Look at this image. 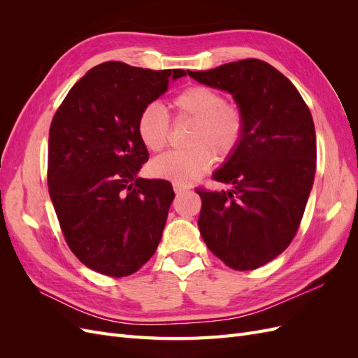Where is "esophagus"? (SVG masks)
Listing matches in <instances>:
<instances>
[{
  "label": "esophagus",
  "instance_id": "1",
  "mask_svg": "<svg viewBox=\"0 0 358 358\" xmlns=\"http://www.w3.org/2000/svg\"><path fill=\"white\" fill-rule=\"evenodd\" d=\"M173 188H175V192H176V194H180V192H183V191H187V189H188V187H185V185H179V183H173Z\"/></svg>",
  "mask_w": 358,
  "mask_h": 358
}]
</instances>
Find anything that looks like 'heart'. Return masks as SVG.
Returning a JSON list of instances; mask_svg holds the SVG:
<instances>
[{
  "mask_svg": "<svg viewBox=\"0 0 358 358\" xmlns=\"http://www.w3.org/2000/svg\"><path fill=\"white\" fill-rule=\"evenodd\" d=\"M178 117H189V149L175 150L155 158L150 171L155 178L189 185L201 178L218 159H229L245 134V117L239 106L224 101L210 86L191 85L173 100ZM140 142L150 152H159L169 143L170 117L159 103L146 104L137 117Z\"/></svg>",
  "mask_w": 358,
  "mask_h": 358,
  "instance_id": "obj_1",
  "label": "heart"
}]
</instances>
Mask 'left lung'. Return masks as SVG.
Segmentation results:
<instances>
[{
    "label": "left lung",
    "instance_id": "obj_1",
    "mask_svg": "<svg viewBox=\"0 0 358 358\" xmlns=\"http://www.w3.org/2000/svg\"><path fill=\"white\" fill-rule=\"evenodd\" d=\"M188 74L230 92L243 113L241 146L213 173L233 188H197L199 229L227 266L254 270L285 251L305 212L317 170L310 110L282 73L255 58Z\"/></svg>",
    "mask_w": 358,
    "mask_h": 358
}]
</instances>
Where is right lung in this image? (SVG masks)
<instances>
[{"instance_id":"add662e5","label":"right lung","mask_w":358,"mask_h":358,"mask_svg":"<svg viewBox=\"0 0 358 358\" xmlns=\"http://www.w3.org/2000/svg\"><path fill=\"white\" fill-rule=\"evenodd\" d=\"M185 74L103 62L52 119L49 196L71 252L101 275H131L157 251L175 192L169 180L137 178L149 159L137 117Z\"/></svg>"}]
</instances>
